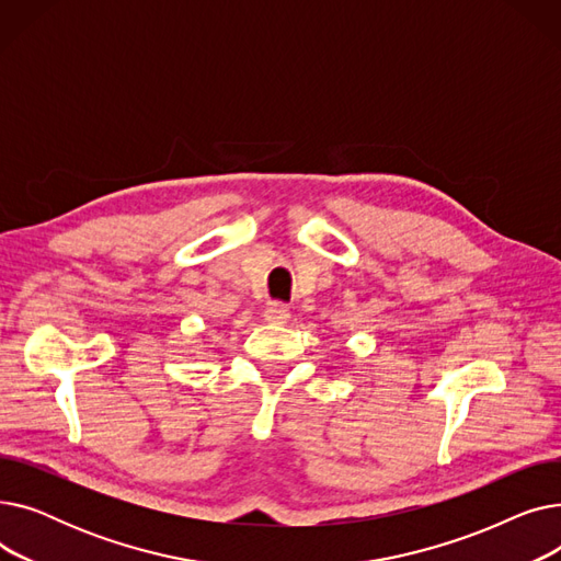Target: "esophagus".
<instances>
[{"mask_svg":"<svg viewBox=\"0 0 561 561\" xmlns=\"http://www.w3.org/2000/svg\"><path fill=\"white\" fill-rule=\"evenodd\" d=\"M263 316H265V320L273 322V325H284V322H288V318H290V311L282 302H271L268 307H265Z\"/></svg>","mask_w":561,"mask_h":561,"instance_id":"esophagus-1","label":"esophagus"}]
</instances>
